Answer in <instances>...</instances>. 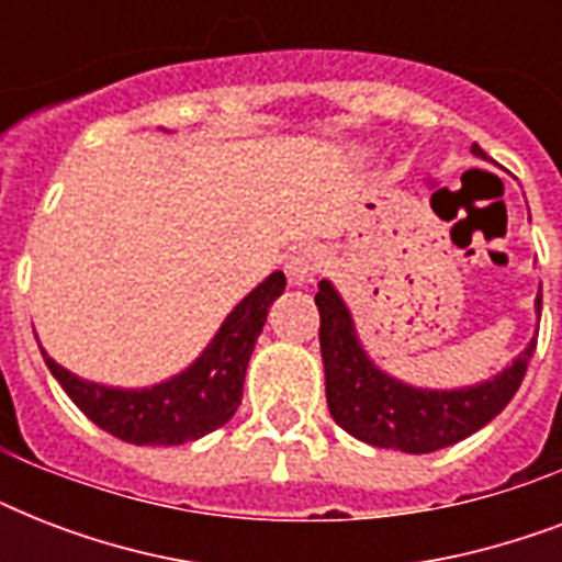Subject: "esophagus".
<instances>
[{
  "label": "esophagus",
  "instance_id": "1",
  "mask_svg": "<svg viewBox=\"0 0 562 562\" xmlns=\"http://www.w3.org/2000/svg\"><path fill=\"white\" fill-rule=\"evenodd\" d=\"M324 250L315 245H303L294 250V256L289 259V277L294 285H306V282H315V277L324 271Z\"/></svg>",
  "mask_w": 562,
  "mask_h": 562
}]
</instances>
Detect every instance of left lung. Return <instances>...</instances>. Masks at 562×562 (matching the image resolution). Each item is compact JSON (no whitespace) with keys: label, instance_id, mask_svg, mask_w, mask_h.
<instances>
[{"label":"left lung","instance_id":"obj_1","mask_svg":"<svg viewBox=\"0 0 562 562\" xmlns=\"http://www.w3.org/2000/svg\"><path fill=\"white\" fill-rule=\"evenodd\" d=\"M472 154L487 160L479 145H472ZM315 303L321 312V356L329 414L347 435L379 449L426 454L475 435L514 400L537 350L533 338L510 368L472 387L423 391L391 379L368 359L352 326L350 308L344 306L333 282L321 280ZM540 308L542 294H537V312Z\"/></svg>","mask_w":562,"mask_h":562}]
</instances>
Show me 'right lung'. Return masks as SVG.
<instances>
[{
  "label": "right lung",
  "instance_id": "obj_1",
  "mask_svg": "<svg viewBox=\"0 0 562 562\" xmlns=\"http://www.w3.org/2000/svg\"><path fill=\"white\" fill-rule=\"evenodd\" d=\"M282 291L285 273L273 271L229 312L210 347L183 373L139 391L83 382L48 359L46 350L40 352L69 400L113 437L136 446L189 443L224 426L241 405L247 361Z\"/></svg>",
  "mask_w": 562,
  "mask_h": 562
}]
</instances>
